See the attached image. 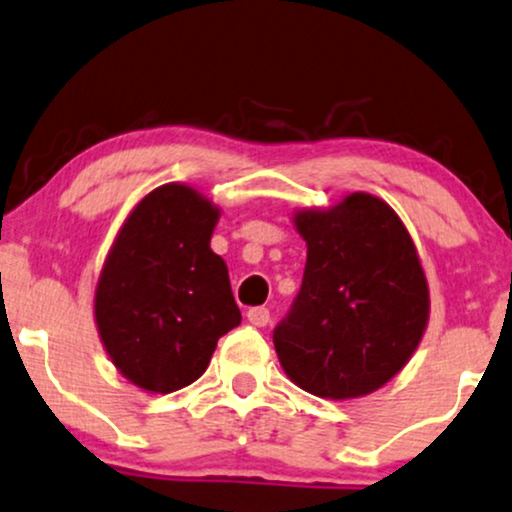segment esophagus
I'll return each instance as SVG.
<instances>
[{"instance_id":"1","label":"esophagus","mask_w":512,"mask_h":512,"mask_svg":"<svg viewBox=\"0 0 512 512\" xmlns=\"http://www.w3.org/2000/svg\"><path fill=\"white\" fill-rule=\"evenodd\" d=\"M246 318H249L251 325L256 327H266L270 323V311L266 306H254L249 308V313H246Z\"/></svg>"}]
</instances>
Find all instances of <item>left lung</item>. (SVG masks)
Here are the masks:
<instances>
[{
    "label": "left lung",
    "mask_w": 512,
    "mask_h": 512,
    "mask_svg": "<svg viewBox=\"0 0 512 512\" xmlns=\"http://www.w3.org/2000/svg\"><path fill=\"white\" fill-rule=\"evenodd\" d=\"M304 280L273 330L282 368L323 399L370 394L418 349L430 294L413 239L382 199L356 192L330 211H301Z\"/></svg>",
    "instance_id": "8db88e82"
}]
</instances>
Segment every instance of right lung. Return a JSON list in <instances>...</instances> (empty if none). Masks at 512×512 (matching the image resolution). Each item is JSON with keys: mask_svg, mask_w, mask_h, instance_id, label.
<instances>
[{"mask_svg": "<svg viewBox=\"0 0 512 512\" xmlns=\"http://www.w3.org/2000/svg\"><path fill=\"white\" fill-rule=\"evenodd\" d=\"M218 208L185 185L149 192L106 258L94 296L99 337L137 387L170 394L208 368L242 323L225 261L211 251Z\"/></svg>", "mask_w": 512, "mask_h": 512, "instance_id": "1", "label": "right lung"}]
</instances>
